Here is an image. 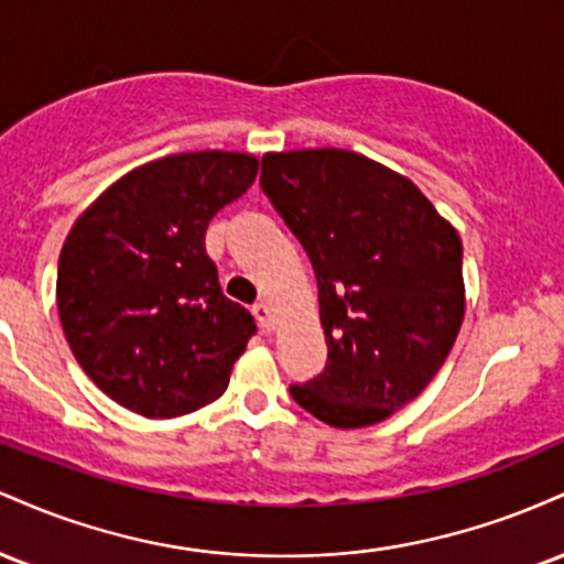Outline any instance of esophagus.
<instances>
[{
    "label": "esophagus",
    "instance_id": "34e87169",
    "mask_svg": "<svg viewBox=\"0 0 564 564\" xmlns=\"http://www.w3.org/2000/svg\"><path fill=\"white\" fill-rule=\"evenodd\" d=\"M251 313H254L257 323H260V328H264V332H270V328L275 326L273 310H270V304H268V302H257L254 307H251Z\"/></svg>",
    "mask_w": 564,
    "mask_h": 564
}]
</instances>
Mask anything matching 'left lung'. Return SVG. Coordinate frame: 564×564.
<instances>
[{"label":"left lung","mask_w":564,"mask_h":564,"mask_svg":"<svg viewBox=\"0 0 564 564\" xmlns=\"http://www.w3.org/2000/svg\"><path fill=\"white\" fill-rule=\"evenodd\" d=\"M262 193L318 278L326 368L289 392L355 430L430 384L464 318L462 241L411 180L339 148L268 153Z\"/></svg>","instance_id":"1"}]
</instances>
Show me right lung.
<instances>
[{
    "mask_svg": "<svg viewBox=\"0 0 564 564\" xmlns=\"http://www.w3.org/2000/svg\"><path fill=\"white\" fill-rule=\"evenodd\" d=\"M254 177L249 153H177L129 172L70 228L57 313L74 358L119 405L172 419L228 387L257 323L219 289L204 232Z\"/></svg>",
    "mask_w": 564,
    "mask_h": 564,
    "instance_id": "obj_1",
    "label": "right lung"
}]
</instances>
